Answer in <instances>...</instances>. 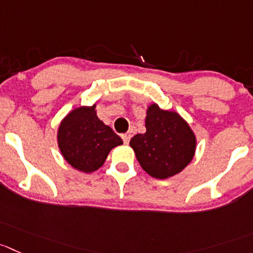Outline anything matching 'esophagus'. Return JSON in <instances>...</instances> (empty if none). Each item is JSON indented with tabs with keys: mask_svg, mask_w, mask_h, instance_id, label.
I'll return each instance as SVG.
<instances>
[{
	"mask_svg": "<svg viewBox=\"0 0 253 253\" xmlns=\"http://www.w3.org/2000/svg\"><path fill=\"white\" fill-rule=\"evenodd\" d=\"M130 138H131V135H130V134H129V133L123 134V135H122L123 141H124L125 144H129V141H130Z\"/></svg>",
	"mask_w": 253,
	"mask_h": 253,
	"instance_id": "esophagus-1",
	"label": "esophagus"
}]
</instances>
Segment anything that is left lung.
<instances>
[{
  "mask_svg": "<svg viewBox=\"0 0 253 253\" xmlns=\"http://www.w3.org/2000/svg\"><path fill=\"white\" fill-rule=\"evenodd\" d=\"M145 128V133L134 135L129 144L146 174L155 179H169L191 163L196 135L179 113L151 103L146 108Z\"/></svg>",
  "mask_w": 253,
  "mask_h": 253,
  "instance_id": "8db88e82",
  "label": "left lung"
}]
</instances>
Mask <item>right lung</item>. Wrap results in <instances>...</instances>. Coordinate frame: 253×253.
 <instances>
[{
  "label": "right lung",
  "mask_w": 253,
  "mask_h": 253,
  "mask_svg": "<svg viewBox=\"0 0 253 253\" xmlns=\"http://www.w3.org/2000/svg\"><path fill=\"white\" fill-rule=\"evenodd\" d=\"M58 148L64 160L78 171H97L110 150L123 140L97 115V104L77 107L61 120L57 130Z\"/></svg>",
  "instance_id": "add662e5"
}]
</instances>
